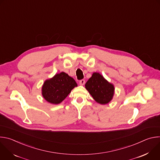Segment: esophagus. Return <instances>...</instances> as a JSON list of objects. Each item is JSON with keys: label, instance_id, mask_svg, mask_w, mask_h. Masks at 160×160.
<instances>
[{"label": "esophagus", "instance_id": "obj_1", "mask_svg": "<svg viewBox=\"0 0 160 160\" xmlns=\"http://www.w3.org/2000/svg\"><path fill=\"white\" fill-rule=\"evenodd\" d=\"M85 80H81L79 82V83H80V85H83L85 84Z\"/></svg>", "mask_w": 160, "mask_h": 160}]
</instances>
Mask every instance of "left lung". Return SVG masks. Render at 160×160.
Returning a JSON list of instances; mask_svg holds the SVG:
<instances>
[{
    "label": "left lung",
    "mask_w": 160,
    "mask_h": 160,
    "mask_svg": "<svg viewBox=\"0 0 160 160\" xmlns=\"http://www.w3.org/2000/svg\"><path fill=\"white\" fill-rule=\"evenodd\" d=\"M85 88L96 102L108 103L112 98L114 87L99 73H94L85 83Z\"/></svg>",
    "instance_id": "left-lung-1"
}]
</instances>
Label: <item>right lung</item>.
<instances>
[{"instance_id": "right-lung-1", "label": "right lung", "mask_w": 160, "mask_h": 160, "mask_svg": "<svg viewBox=\"0 0 160 160\" xmlns=\"http://www.w3.org/2000/svg\"><path fill=\"white\" fill-rule=\"evenodd\" d=\"M77 86V84L73 78L64 72H61L44 82L42 96L49 102L57 104L61 102Z\"/></svg>"}]
</instances>
